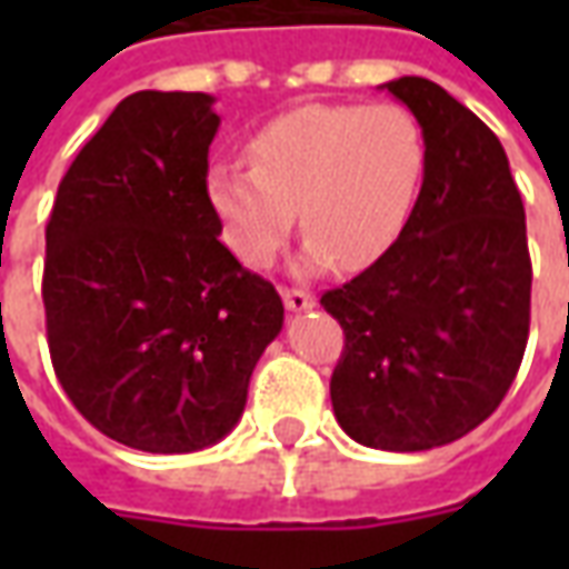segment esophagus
Listing matches in <instances>:
<instances>
[{"label":"esophagus","mask_w":569,"mask_h":569,"mask_svg":"<svg viewBox=\"0 0 569 569\" xmlns=\"http://www.w3.org/2000/svg\"><path fill=\"white\" fill-rule=\"evenodd\" d=\"M283 301L292 313H305V310H310L317 305V298L310 296V292H305V289H283Z\"/></svg>","instance_id":"obj_1"}]
</instances>
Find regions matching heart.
<instances>
[{
	"label": "heart",
	"instance_id": "obj_1",
	"mask_svg": "<svg viewBox=\"0 0 569 569\" xmlns=\"http://www.w3.org/2000/svg\"><path fill=\"white\" fill-rule=\"evenodd\" d=\"M249 161L216 163L207 198L224 243L268 268L298 224L301 264L369 268L402 231L423 176V137L399 106H298L249 142Z\"/></svg>",
	"mask_w": 569,
	"mask_h": 569
}]
</instances>
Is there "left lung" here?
I'll use <instances>...</instances> for the list:
<instances>
[{
	"label": "left lung",
	"mask_w": 569,
	"mask_h": 569,
	"mask_svg": "<svg viewBox=\"0 0 569 569\" xmlns=\"http://www.w3.org/2000/svg\"><path fill=\"white\" fill-rule=\"evenodd\" d=\"M423 133V186L396 243L320 305L345 329L335 418L381 451H429L488 420L530 326L525 203L493 130L436 81L381 84Z\"/></svg>",
	"instance_id": "8db88e82"
}]
</instances>
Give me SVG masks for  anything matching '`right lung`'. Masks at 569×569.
Segmentation results:
<instances>
[{
  "label": "right lung",
  "mask_w": 569,
  "mask_h": 569,
  "mask_svg": "<svg viewBox=\"0 0 569 569\" xmlns=\"http://www.w3.org/2000/svg\"><path fill=\"white\" fill-rule=\"evenodd\" d=\"M210 93L124 97L57 188L44 231L48 347L109 439L149 453L222 441L283 329V301L224 247L207 198Z\"/></svg>",
  "instance_id": "1"
}]
</instances>
